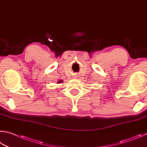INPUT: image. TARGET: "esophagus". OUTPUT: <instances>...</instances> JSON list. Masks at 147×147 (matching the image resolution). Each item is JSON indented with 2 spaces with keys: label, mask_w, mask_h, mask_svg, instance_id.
Instances as JSON below:
<instances>
[{
  "label": "esophagus",
  "mask_w": 147,
  "mask_h": 147,
  "mask_svg": "<svg viewBox=\"0 0 147 147\" xmlns=\"http://www.w3.org/2000/svg\"><path fill=\"white\" fill-rule=\"evenodd\" d=\"M78 76L76 75V76H75V77H74V78H78Z\"/></svg>",
  "instance_id": "esophagus-1"
}]
</instances>
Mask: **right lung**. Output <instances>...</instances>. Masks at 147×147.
<instances>
[{
  "label": "right lung",
  "mask_w": 147,
  "mask_h": 147,
  "mask_svg": "<svg viewBox=\"0 0 147 147\" xmlns=\"http://www.w3.org/2000/svg\"><path fill=\"white\" fill-rule=\"evenodd\" d=\"M62 82H63V80H59V81H57V83H58V84H59V83H62Z\"/></svg>",
  "instance_id": "add662e5"
}]
</instances>
